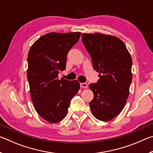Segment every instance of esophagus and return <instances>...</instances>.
<instances>
[{"mask_svg": "<svg viewBox=\"0 0 153 153\" xmlns=\"http://www.w3.org/2000/svg\"><path fill=\"white\" fill-rule=\"evenodd\" d=\"M80 87L82 88H87L88 85L86 83H80Z\"/></svg>", "mask_w": 153, "mask_h": 153, "instance_id": "obj_1", "label": "esophagus"}]
</instances>
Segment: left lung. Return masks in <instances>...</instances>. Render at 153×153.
<instances>
[{"label": "left lung", "mask_w": 153, "mask_h": 153, "mask_svg": "<svg viewBox=\"0 0 153 153\" xmlns=\"http://www.w3.org/2000/svg\"><path fill=\"white\" fill-rule=\"evenodd\" d=\"M83 44L100 77L89 84L94 93L90 102L92 115L100 121L113 120L125 107L129 94L132 59L120 38L100 33H82Z\"/></svg>", "instance_id": "obj_1"}]
</instances>
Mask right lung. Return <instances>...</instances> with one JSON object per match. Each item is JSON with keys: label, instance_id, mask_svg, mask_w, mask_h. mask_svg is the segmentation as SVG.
Wrapping results in <instances>:
<instances>
[{"label": "right lung", "instance_id": "1", "mask_svg": "<svg viewBox=\"0 0 153 153\" xmlns=\"http://www.w3.org/2000/svg\"><path fill=\"white\" fill-rule=\"evenodd\" d=\"M80 35V32L46 33L28 53L27 77L33 107L49 123H58L65 117L71 98L79 90L77 80L59 79L58 74L65 69L67 53Z\"/></svg>", "mask_w": 153, "mask_h": 153}]
</instances>
